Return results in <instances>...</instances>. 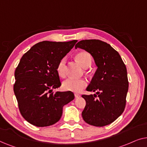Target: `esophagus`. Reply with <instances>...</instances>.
Masks as SVG:
<instances>
[{
  "mask_svg": "<svg viewBox=\"0 0 147 147\" xmlns=\"http://www.w3.org/2000/svg\"><path fill=\"white\" fill-rule=\"evenodd\" d=\"M75 97L76 99H78V98H79L80 97H81V95H79V94L76 93V94H75Z\"/></svg>",
  "mask_w": 147,
  "mask_h": 147,
  "instance_id": "esophagus-1",
  "label": "esophagus"
}]
</instances>
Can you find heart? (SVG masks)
Segmentation results:
<instances>
[{
  "instance_id": "b5f03b06",
  "label": "heart",
  "mask_w": 147,
  "mask_h": 147,
  "mask_svg": "<svg viewBox=\"0 0 147 147\" xmlns=\"http://www.w3.org/2000/svg\"><path fill=\"white\" fill-rule=\"evenodd\" d=\"M80 64L84 68H87L91 66L92 63V58L91 55L86 52H81L76 56ZM66 58H63L60 60L56 66V71L58 75L61 77H65L66 75ZM87 85V82L86 80L83 79H75V78L70 77L65 80L62 83V87L64 90L68 91L79 93Z\"/></svg>"
}]
</instances>
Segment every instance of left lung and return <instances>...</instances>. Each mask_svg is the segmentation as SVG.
<instances>
[{
  "mask_svg": "<svg viewBox=\"0 0 147 147\" xmlns=\"http://www.w3.org/2000/svg\"><path fill=\"white\" fill-rule=\"evenodd\" d=\"M77 48L89 52L97 66L87 87V91L96 93L82 95L86 101L82 116L92 126H106L114 122L124 110L128 90L126 67L118 52L106 42L81 40L75 45Z\"/></svg>",
  "mask_w": 147,
  "mask_h": 147,
  "instance_id": "obj_1",
  "label": "left lung"
}]
</instances>
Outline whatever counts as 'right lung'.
Returning <instances> with one entry per match:
<instances>
[{"label": "right lung", "mask_w": 147, "mask_h": 147, "mask_svg": "<svg viewBox=\"0 0 147 147\" xmlns=\"http://www.w3.org/2000/svg\"><path fill=\"white\" fill-rule=\"evenodd\" d=\"M77 40L44 41L30 48L21 58L15 72L14 93L19 111L31 124L48 126L59 121L62 108L75 98L71 91L52 92L61 85L56 66Z\"/></svg>", "instance_id": "1"}]
</instances>
